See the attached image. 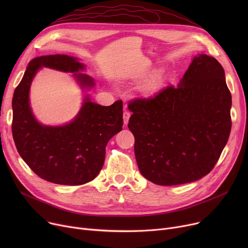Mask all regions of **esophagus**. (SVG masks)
Here are the masks:
<instances>
[{"label": "esophagus", "mask_w": 248, "mask_h": 248, "mask_svg": "<svg viewBox=\"0 0 248 248\" xmlns=\"http://www.w3.org/2000/svg\"><path fill=\"white\" fill-rule=\"evenodd\" d=\"M129 116H131V112L127 111V110L124 111L123 117H124V125H126V124H127V123H128V120H129Z\"/></svg>", "instance_id": "34e87169"}]
</instances>
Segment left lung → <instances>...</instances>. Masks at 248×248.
<instances>
[{
	"label": "left lung",
	"instance_id": "left-lung-1",
	"mask_svg": "<svg viewBox=\"0 0 248 248\" xmlns=\"http://www.w3.org/2000/svg\"><path fill=\"white\" fill-rule=\"evenodd\" d=\"M231 93L221 64L194 57L177 87L127 104L140 174L154 184L191 183L209 174L231 131Z\"/></svg>",
	"mask_w": 248,
	"mask_h": 248
}]
</instances>
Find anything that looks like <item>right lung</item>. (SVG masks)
I'll return each mask as SVG.
<instances>
[{
	"label": "right lung",
	"instance_id": "right-lung-1",
	"mask_svg": "<svg viewBox=\"0 0 248 248\" xmlns=\"http://www.w3.org/2000/svg\"><path fill=\"white\" fill-rule=\"evenodd\" d=\"M41 67L72 72L82 87L94 81L84 73L77 58L47 55L32 59L12 100V134L18 153L40 178L59 185H82L93 180L104 163L108 140L123 129V101L101 107L85 97L75 119L62 126L39 124L32 113L29 90L33 77Z\"/></svg>",
	"mask_w": 248,
	"mask_h": 248
}]
</instances>
